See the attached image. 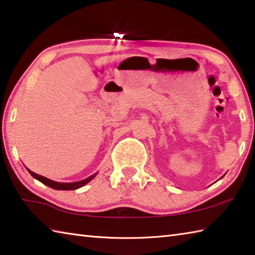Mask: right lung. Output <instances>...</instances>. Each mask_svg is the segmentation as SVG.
I'll use <instances>...</instances> for the list:
<instances>
[{
	"mask_svg": "<svg viewBox=\"0 0 255 255\" xmlns=\"http://www.w3.org/2000/svg\"><path fill=\"white\" fill-rule=\"evenodd\" d=\"M27 170L35 179H37L38 181H41L42 183H44L45 186L55 189V190H76V189L82 188L83 186H85V184L88 183L91 180H93V179L97 176V172H96V173L92 174L91 177L84 179V180H82V181H77V182H56V181L51 180V179H47V178H45L43 176H39V174L31 171L29 169H27Z\"/></svg>",
	"mask_w": 255,
	"mask_h": 255,
	"instance_id": "obj_1",
	"label": "right lung"
}]
</instances>
